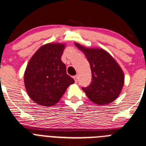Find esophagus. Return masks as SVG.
<instances>
[{
	"mask_svg": "<svg viewBox=\"0 0 146 146\" xmlns=\"http://www.w3.org/2000/svg\"><path fill=\"white\" fill-rule=\"evenodd\" d=\"M73 78H74L75 82H77V81H78V76H77V75L74 76V77H73Z\"/></svg>",
	"mask_w": 146,
	"mask_h": 146,
	"instance_id": "34e87169",
	"label": "esophagus"
}]
</instances>
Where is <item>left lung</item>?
Returning <instances> with one entry per match:
<instances>
[{"label": "left lung", "instance_id": "1", "mask_svg": "<svg viewBox=\"0 0 146 146\" xmlns=\"http://www.w3.org/2000/svg\"><path fill=\"white\" fill-rule=\"evenodd\" d=\"M84 52L90 64L92 82L82 87L89 99L97 105L113 102L120 94L124 84V74L112 56L102 48H89L75 43Z\"/></svg>", "mask_w": 146, "mask_h": 146}]
</instances>
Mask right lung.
<instances>
[{
	"instance_id": "add662e5",
	"label": "right lung",
	"mask_w": 146,
	"mask_h": 146,
	"mask_svg": "<svg viewBox=\"0 0 146 146\" xmlns=\"http://www.w3.org/2000/svg\"><path fill=\"white\" fill-rule=\"evenodd\" d=\"M64 44H47L40 47L31 58L24 73L28 95L36 103L52 106L74 80L66 74L61 57Z\"/></svg>"
}]
</instances>
